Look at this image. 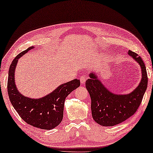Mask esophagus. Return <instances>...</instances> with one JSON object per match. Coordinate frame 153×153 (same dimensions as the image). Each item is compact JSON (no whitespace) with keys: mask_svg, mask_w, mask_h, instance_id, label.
I'll return each mask as SVG.
<instances>
[{"mask_svg":"<svg viewBox=\"0 0 153 153\" xmlns=\"http://www.w3.org/2000/svg\"><path fill=\"white\" fill-rule=\"evenodd\" d=\"M87 80V77L85 76H81V77H80V81H81V82L82 84H83Z\"/></svg>","mask_w":153,"mask_h":153,"instance_id":"34e87169","label":"esophagus"}]
</instances>
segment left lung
<instances>
[{"label":"left lung","mask_w":153,"mask_h":153,"mask_svg":"<svg viewBox=\"0 0 153 153\" xmlns=\"http://www.w3.org/2000/svg\"><path fill=\"white\" fill-rule=\"evenodd\" d=\"M128 54L140 65L142 74L140 85L131 93L127 95L112 93L92 72L86 81V88L91 99L92 117L100 126H114L123 122L135 114L142 102L148 85L146 66L137 53L129 50Z\"/></svg>","instance_id":"left-lung-1"}]
</instances>
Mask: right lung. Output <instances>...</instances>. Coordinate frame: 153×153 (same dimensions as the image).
Segmentation results:
<instances>
[{"mask_svg":"<svg viewBox=\"0 0 153 153\" xmlns=\"http://www.w3.org/2000/svg\"><path fill=\"white\" fill-rule=\"evenodd\" d=\"M28 47L15 57L9 71L7 91L11 104L20 117L33 127L51 129L62 122L66 97L80 86V80L74 79L59 86L53 92L40 99H32L19 93L15 84L14 73L18 59L32 49Z\"/></svg>","mask_w":153,"mask_h":153,"instance_id":"right-lung-1","label":"right lung"}]
</instances>
